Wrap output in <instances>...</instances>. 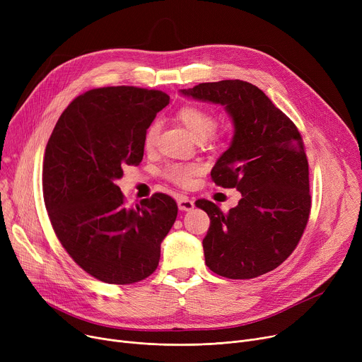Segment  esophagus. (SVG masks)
I'll list each match as a JSON object with an SVG mask.
<instances>
[{"label": "esophagus", "instance_id": "esophagus-1", "mask_svg": "<svg viewBox=\"0 0 362 362\" xmlns=\"http://www.w3.org/2000/svg\"><path fill=\"white\" fill-rule=\"evenodd\" d=\"M177 206H179L180 211H191L192 208L195 206V204H194V201L191 198H187L185 195H180L177 198Z\"/></svg>", "mask_w": 362, "mask_h": 362}]
</instances>
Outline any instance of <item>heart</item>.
I'll return each instance as SVG.
<instances>
[{"label":"heart","mask_w":362,"mask_h":362,"mask_svg":"<svg viewBox=\"0 0 362 362\" xmlns=\"http://www.w3.org/2000/svg\"><path fill=\"white\" fill-rule=\"evenodd\" d=\"M177 119L185 124V127L192 133V136L198 141H204L214 132L217 126V119L214 114L199 105H183L177 111ZM160 133V122L151 123L145 132L144 145L146 149L154 148ZM201 171L199 164H183L173 163L164 168V176L182 187H189L194 183V177Z\"/></svg>","instance_id":"b5f03b06"}]
</instances>
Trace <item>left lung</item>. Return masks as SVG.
Returning a JSON list of instances; mask_svg holds the SVG:
<instances>
[{
  "mask_svg": "<svg viewBox=\"0 0 362 362\" xmlns=\"http://www.w3.org/2000/svg\"><path fill=\"white\" fill-rule=\"evenodd\" d=\"M185 97L220 104L232 117L230 146L211 170L216 185L236 187L239 204L223 213L206 199L210 217L202 240L205 264L227 279H254L286 259L311 211L308 160L299 130L259 88L220 81L180 89Z\"/></svg>",
  "mask_w": 362,
  "mask_h": 362,
  "instance_id": "obj_1",
  "label": "left lung"
}]
</instances>
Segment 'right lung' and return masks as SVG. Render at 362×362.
I'll list each match as a JSON object with an SVG mask.
<instances>
[{
  "mask_svg": "<svg viewBox=\"0 0 362 362\" xmlns=\"http://www.w3.org/2000/svg\"><path fill=\"white\" fill-rule=\"evenodd\" d=\"M167 93L135 86L90 89L73 100L45 148L44 201L52 229L74 262L110 284L156 272L161 242L177 217L165 194L127 208L120 187L126 165H139L144 139Z\"/></svg>",
  "mask_w": 362,
  "mask_h": 362,
  "instance_id": "add662e5",
  "label": "right lung"
}]
</instances>
